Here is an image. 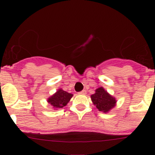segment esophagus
<instances>
[{
  "label": "esophagus",
  "instance_id": "1",
  "mask_svg": "<svg viewBox=\"0 0 155 155\" xmlns=\"http://www.w3.org/2000/svg\"><path fill=\"white\" fill-rule=\"evenodd\" d=\"M78 94H86V91H85V90H83V91H80V92H79Z\"/></svg>",
  "mask_w": 155,
  "mask_h": 155
}]
</instances>
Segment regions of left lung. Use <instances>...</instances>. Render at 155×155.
<instances>
[{
    "label": "left lung",
    "instance_id": "obj_1",
    "mask_svg": "<svg viewBox=\"0 0 155 155\" xmlns=\"http://www.w3.org/2000/svg\"><path fill=\"white\" fill-rule=\"evenodd\" d=\"M91 98L98 111L105 113L113 109L116 103V98L109 94L102 87L97 88L95 93L91 95Z\"/></svg>",
    "mask_w": 155,
    "mask_h": 155
}]
</instances>
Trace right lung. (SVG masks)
Wrapping results in <instances>:
<instances>
[{
    "label": "right lung",
    "mask_w": 155,
    "mask_h": 155,
    "mask_svg": "<svg viewBox=\"0 0 155 155\" xmlns=\"http://www.w3.org/2000/svg\"><path fill=\"white\" fill-rule=\"evenodd\" d=\"M73 94L64 91L60 88L57 91L55 94H53L51 97L47 99V102L53 106L54 109L64 107L69 102Z\"/></svg>",
    "instance_id": "add662e5"
}]
</instances>
